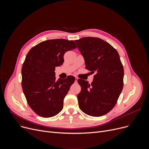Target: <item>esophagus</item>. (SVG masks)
<instances>
[{
	"instance_id": "obj_1",
	"label": "esophagus",
	"mask_w": 149,
	"mask_h": 149,
	"mask_svg": "<svg viewBox=\"0 0 149 149\" xmlns=\"http://www.w3.org/2000/svg\"><path fill=\"white\" fill-rule=\"evenodd\" d=\"M77 80H78V78H77V77H75V81L77 82Z\"/></svg>"
}]
</instances>
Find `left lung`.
I'll use <instances>...</instances> for the list:
<instances>
[{
  "label": "left lung",
  "instance_id": "obj_1",
  "mask_svg": "<svg viewBox=\"0 0 149 149\" xmlns=\"http://www.w3.org/2000/svg\"><path fill=\"white\" fill-rule=\"evenodd\" d=\"M86 66L95 73L91 84L79 79L81 92L79 106L86 114L101 116L110 112L123 88L124 68L120 56L112 46L102 39L87 37L75 40Z\"/></svg>",
  "mask_w": 149,
  "mask_h": 149
}]
</instances>
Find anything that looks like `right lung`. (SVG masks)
Returning a JSON list of instances; mask_svg holds the SVG:
<instances>
[{
    "mask_svg": "<svg viewBox=\"0 0 149 149\" xmlns=\"http://www.w3.org/2000/svg\"><path fill=\"white\" fill-rule=\"evenodd\" d=\"M77 48L73 40H48L27 54L22 68V86L27 103L38 116L49 118L63 107V100L75 77L56 80L54 70L64 62V54Z\"/></svg>",
    "mask_w": 149,
    "mask_h": 149,
    "instance_id": "add662e5",
    "label": "right lung"
}]
</instances>
